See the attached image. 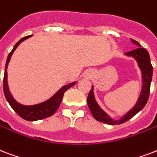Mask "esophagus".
Here are the masks:
<instances>
[{
  "instance_id": "obj_1",
  "label": "esophagus",
  "mask_w": 157,
  "mask_h": 157,
  "mask_svg": "<svg viewBox=\"0 0 157 157\" xmlns=\"http://www.w3.org/2000/svg\"><path fill=\"white\" fill-rule=\"evenodd\" d=\"M91 76H92V73L91 71H87L86 73L85 74V77L86 78H91Z\"/></svg>"
}]
</instances>
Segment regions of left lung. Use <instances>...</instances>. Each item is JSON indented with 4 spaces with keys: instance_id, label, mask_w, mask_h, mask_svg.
I'll list each match as a JSON object with an SVG mask.
<instances>
[{
    "instance_id": "left-lung-1",
    "label": "left lung",
    "mask_w": 157,
    "mask_h": 157,
    "mask_svg": "<svg viewBox=\"0 0 157 157\" xmlns=\"http://www.w3.org/2000/svg\"><path fill=\"white\" fill-rule=\"evenodd\" d=\"M131 41L134 44L137 45L138 48L132 50L130 52L125 53V55L128 57H132L136 59L138 63V67L141 69L142 76V92L140 94V96L137 101V104L131 110L122 117L120 119L115 120L111 117L108 115L105 111L99 106L97 102L95 101L94 96V87L92 86L91 89L90 90V93L87 97V104L89 107L90 110L94 118H95L97 121L102 122L104 124H109V125H116V124H124L130 118H132L134 115H136L139 111H141L144 108L146 104L147 103L149 94H150V87L151 79H152L153 68L151 63L150 62V56L149 53L145 48H143L140 46V44L134 39H131Z\"/></svg>"
}]
</instances>
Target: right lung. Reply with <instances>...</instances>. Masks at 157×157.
<instances>
[{
  "mask_svg": "<svg viewBox=\"0 0 157 157\" xmlns=\"http://www.w3.org/2000/svg\"><path fill=\"white\" fill-rule=\"evenodd\" d=\"M32 35L26 36L20 39V41L16 43L14 48L12 51L9 53L8 57H7L6 63V67H5V74H4V80H3V90H4L5 96L6 99L11 106V108L15 111V113H17L18 115L24 119H25L27 121H37V120H40L43 118H46L48 117L52 116L56 113L57 109L59 108V105L62 102L63 98V94L69 88L73 86L76 83V81L72 82V83L63 86L56 94L50 98L49 100H46L43 103L38 104V105H23L20 103H18L16 100L13 98V96L10 92L9 87H8V82H7V67H8V63H9L10 57H11L13 52L16 49L20 43H22L24 40L30 38Z\"/></svg>",
  "mask_w": 157,
  "mask_h": 157,
  "instance_id": "right-lung-1",
  "label": "right lung"
}]
</instances>
